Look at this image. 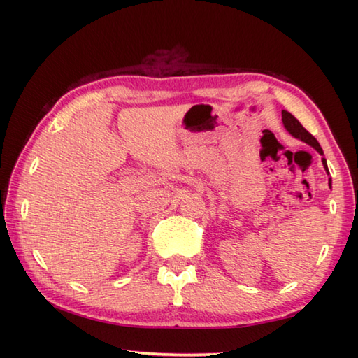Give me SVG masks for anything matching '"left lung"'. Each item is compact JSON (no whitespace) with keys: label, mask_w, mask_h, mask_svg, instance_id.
Wrapping results in <instances>:
<instances>
[{"label":"left lung","mask_w":358,"mask_h":358,"mask_svg":"<svg viewBox=\"0 0 358 358\" xmlns=\"http://www.w3.org/2000/svg\"><path fill=\"white\" fill-rule=\"evenodd\" d=\"M281 121H283V124H285L286 131H287L289 134H291L292 136H295V138L305 141L306 144H309V146H313V148L318 152V154L323 155V149L320 148V144H318V141L314 138V136L310 135V134L306 131V129L300 124V121L296 120L291 112L281 110ZM322 162H323V166H324L326 172H328V175H329L328 164H326V159L322 158ZM331 183H332V180L329 178V187H331Z\"/></svg>","instance_id":"left-lung-1"}]
</instances>
